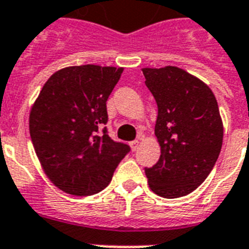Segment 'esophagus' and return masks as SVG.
<instances>
[{"label":"esophagus","mask_w":249,"mask_h":249,"mask_svg":"<svg viewBox=\"0 0 249 249\" xmlns=\"http://www.w3.org/2000/svg\"><path fill=\"white\" fill-rule=\"evenodd\" d=\"M129 146H130V148H132L133 151H136L137 148H138V146H140V140H134L132 141V142H129Z\"/></svg>","instance_id":"34e87169"}]
</instances>
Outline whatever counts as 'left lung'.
I'll return each mask as SVG.
<instances>
[{
	"mask_svg": "<svg viewBox=\"0 0 249 249\" xmlns=\"http://www.w3.org/2000/svg\"><path fill=\"white\" fill-rule=\"evenodd\" d=\"M158 105L155 136L160 159L144 173L159 196L189 195L208 177L224 138L216 97L207 84L182 68H142Z\"/></svg>",
	"mask_w": 249,
	"mask_h": 249,
	"instance_id": "left-lung-1",
	"label": "left lung"
}]
</instances>
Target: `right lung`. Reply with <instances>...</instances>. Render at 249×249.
<instances>
[{
  "label": "right lung",
  "mask_w": 249,
  "mask_h": 249,
  "mask_svg": "<svg viewBox=\"0 0 249 249\" xmlns=\"http://www.w3.org/2000/svg\"><path fill=\"white\" fill-rule=\"evenodd\" d=\"M124 71L95 64L72 66L53 73L29 112V133L45 174L76 196L105 189L129 151L109 138L106 102Z\"/></svg>",
  "instance_id": "obj_1"
}]
</instances>
